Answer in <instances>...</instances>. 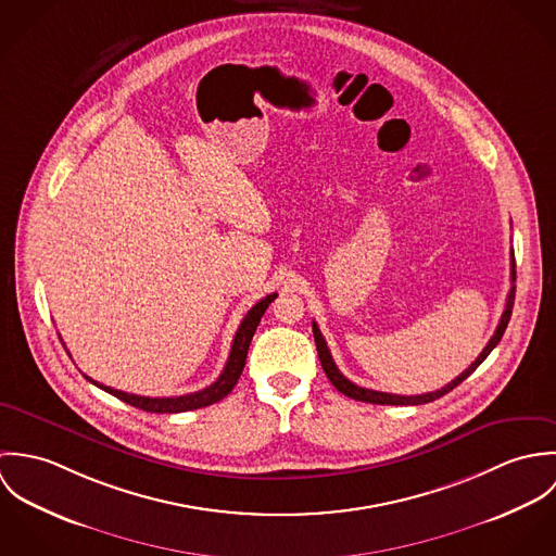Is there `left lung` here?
Here are the masks:
<instances>
[{
    "mask_svg": "<svg viewBox=\"0 0 556 556\" xmlns=\"http://www.w3.org/2000/svg\"><path fill=\"white\" fill-rule=\"evenodd\" d=\"M516 261H514V252H511V289H509V293H507V302H505V311H503V315H501V320H498V325H496V331H494V336L488 340V344L483 346V351L479 353V357H477L476 362L460 375V377H456L452 383H447L445 388H441V390H437V392H428V394H419V396H397V394H386V392H375V390H366V388H359V386H355V383H351L340 370H338V366L333 364V359H331V353H329V349H327V342H325V338H323V333H320V329L317 327V323L313 320V333H315V342H317V351H318V359H320V366H323V370H325V375H327V379L331 381V386L340 392V394H344V396L353 397V400H362V402H372V404H394V406H413V404H426V402H432V400H437V397L445 396V394H450L454 388H458L471 372H476L477 366L490 355V351L501 342V338H503V333H505V329H507V323H509V317H511V308H514V298H516Z\"/></svg>",
    "mask_w": 556,
    "mask_h": 556,
    "instance_id": "left-lung-1",
    "label": "left lung"
}]
</instances>
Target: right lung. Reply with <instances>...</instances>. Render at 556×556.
Listing matches in <instances>:
<instances>
[{"label": "right lung", "instance_id": "1", "mask_svg": "<svg viewBox=\"0 0 556 556\" xmlns=\"http://www.w3.org/2000/svg\"><path fill=\"white\" fill-rule=\"evenodd\" d=\"M278 298V293H271L267 298H263L261 302H256L248 315L243 317V320L239 323L238 333L233 338V344H231V353H229V359H227V366L223 370V375L218 377L216 383H212L210 388L201 390V392H194V394H186V396L175 397H150V396H137V394H126V392H119V390H113V388H106L89 377H85L87 381H91L96 388L109 392L111 396L119 397L137 408H143L148 413H184V410H194V408H201V406H210L214 402H220L223 397L229 396L231 390L238 386L239 375L245 366V355H248V349H250V340L261 323V317L265 315L267 306Z\"/></svg>", "mask_w": 556, "mask_h": 556}]
</instances>
